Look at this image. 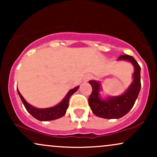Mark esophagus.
<instances>
[{"instance_id": "esophagus-1", "label": "esophagus", "mask_w": 157, "mask_h": 157, "mask_svg": "<svg viewBox=\"0 0 157 157\" xmlns=\"http://www.w3.org/2000/svg\"><path fill=\"white\" fill-rule=\"evenodd\" d=\"M91 78V75H88V76H86V77L84 78V82H87V81H89Z\"/></svg>"}]
</instances>
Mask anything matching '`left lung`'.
<instances>
[{"label": "left lung", "instance_id": "left-lung-1", "mask_svg": "<svg viewBox=\"0 0 157 157\" xmlns=\"http://www.w3.org/2000/svg\"><path fill=\"white\" fill-rule=\"evenodd\" d=\"M118 60H127L132 63L134 67L133 74V82L128 89L122 95L109 97L103 100L100 96V82L90 80L92 87V92L89 97V104L92 112L99 117L105 119H119L125 116L130 111L137 98L140 89V65L132 56L124 55L119 57Z\"/></svg>", "mask_w": 157, "mask_h": 157}]
</instances>
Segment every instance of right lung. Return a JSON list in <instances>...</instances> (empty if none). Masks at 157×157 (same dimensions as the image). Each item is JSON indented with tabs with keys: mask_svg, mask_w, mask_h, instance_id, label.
<instances>
[{
	"mask_svg": "<svg viewBox=\"0 0 157 157\" xmlns=\"http://www.w3.org/2000/svg\"><path fill=\"white\" fill-rule=\"evenodd\" d=\"M78 89L79 86H77L75 89L70 90L68 93L66 94V96L65 97V98L58 105L52 108H48V109H37V108L34 107V106L29 104L25 100V99L23 98L21 94L20 93L18 89H17V92H18L19 96L21 99V101H22L25 108H26V111L33 117L40 120V121H48V120H57V119H59L62 117L63 116H64L65 113L66 112V110H67L68 107V102H69L70 97H71L74 93L76 92Z\"/></svg>",
	"mask_w": 157,
	"mask_h": 157,
	"instance_id": "obj_1",
	"label": "right lung"
}]
</instances>
